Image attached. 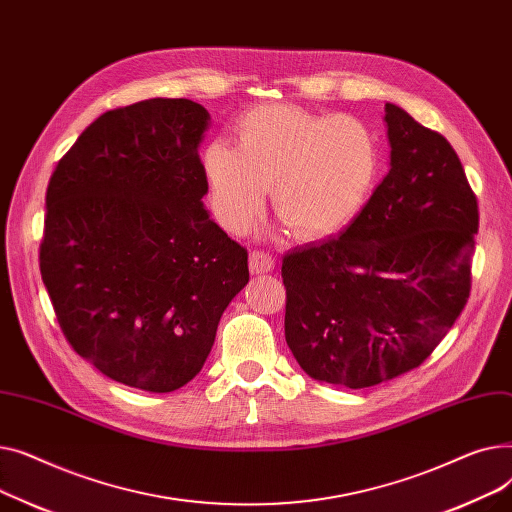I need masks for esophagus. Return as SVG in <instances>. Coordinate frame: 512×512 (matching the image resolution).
<instances>
[{
	"label": "esophagus",
	"instance_id": "esophagus-1",
	"mask_svg": "<svg viewBox=\"0 0 512 512\" xmlns=\"http://www.w3.org/2000/svg\"><path fill=\"white\" fill-rule=\"evenodd\" d=\"M274 263H276L274 257L270 253H265V251H253L249 255V270H251V274H267V272H272Z\"/></svg>",
	"mask_w": 512,
	"mask_h": 512
}]
</instances>
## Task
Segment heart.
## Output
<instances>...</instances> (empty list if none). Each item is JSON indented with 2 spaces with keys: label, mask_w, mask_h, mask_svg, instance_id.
Returning <instances> with one entry per match:
<instances>
[{
  "label": "heart",
  "mask_w": 512,
  "mask_h": 512,
  "mask_svg": "<svg viewBox=\"0 0 512 512\" xmlns=\"http://www.w3.org/2000/svg\"><path fill=\"white\" fill-rule=\"evenodd\" d=\"M375 132L357 116L263 103L236 122V145L215 139L203 155L215 218L234 234L259 215L267 186L294 236L342 232L365 207L380 172Z\"/></svg>",
  "instance_id": "1"
}]
</instances>
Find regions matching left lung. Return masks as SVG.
I'll list each match as a JSON object with an SVG mask.
<instances>
[{
  "instance_id": "obj_1",
  "label": "left lung",
  "mask_w": 512,
  "mask_h": 512,
  "mask_svg": "<svg viewBox=\"0 0 512 512\" xmlns=\"http://www.w3.org/2000/svg\"><path fill=\"white\" fill-rule=\"evenodd\" d=\"M390 170L342 234L282 259L286 344L313 380L369 388L419 367L467 305L477 197L440 132L386 103Z\"/></svg>"
}]
</instances>
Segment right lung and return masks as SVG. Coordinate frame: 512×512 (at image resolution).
<instances>
[{
  "mask_svg": "<svg viewBox=\"0 0 512 512\" xmlns=\"http://www.w3.org/2000/svg\"><path fill=\"white\" fill-rule=\"evenodd\" d=\"M207 124L191 99L116 107L49 178L39 267L58 324L74 353L130 388L191 382L249 282L247 249L203 207Z\"/></svg>",
  "mask_w": 512,
  "mask_h": 512,
  "instance_id": "1",
  "label": "right lung"
}]
</instances>
